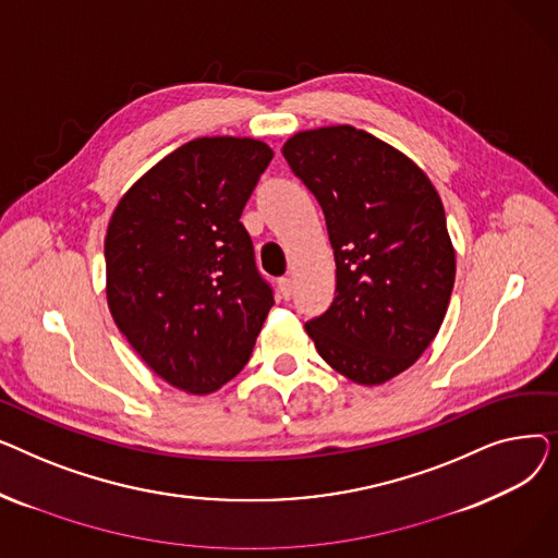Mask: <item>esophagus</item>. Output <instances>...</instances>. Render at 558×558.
<instances>
[{"instance_id":"34e87169","label":"esophagus","mask_w":558,"mask_h":558,"mask_svg":"<svg viewBox=\"0 0 558 558\" xmlns=\"http://www.w3.org/2000/svg\"><path fill=\"white\" fill-rule=\"evenodd\" d=\"M278 291H280V296L284 301H289L291 296H294V280H291V278H280L278 280Z\"/></svg>"}]
</instances>
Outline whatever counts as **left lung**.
<instances>
[{
	"label": "left lung",
	"mask_w": 558,
	"mask_h": 558,
	"mask_svg": "<svg viewBox=\"0 0 558 558\" xmlns=\"http://www.w3.org/2000/svg\"><path fill=\"white\" fill-rule=\"evenodd\" d=\"M282 156L324 210L337 264V296L305 330L337 373L383 385L448 312L457 264L441 196L414 160L355 126L296 133Z\"/></svg>",
	"instance_id": "left-lung-1"
}]
</instances>
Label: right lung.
I'll return each mask as SVG.
<instances>
[{
  "label": "right lung",
  "mask_w": 558,
  "mask_h": 558,
  "mask_svg": "<svg viewBox=\"0 0 558 558\" xmlns=\"http://www.w3.org/2000/svg\"><path fill=\"white\" fill-rule=\"evenodd\" d=\"M271 158L253 137H196L146 171L110 217V314L175 389L213 393L238 375L274 305L240 221Z\"/></svg>",
  "instance_id": "1"
}]
</instances>
